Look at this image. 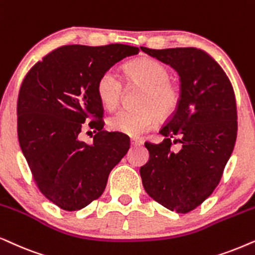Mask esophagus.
Listing matches in <instances>:
<instances>
[{"mask_svg": "<svg viewBox=\"0 0 255 255\" xmlns=\"http://www.w3.org/2000/svg\"><path fill=\"white\" fill-rule=\"evenodd\" d=\"M130 144L133 145V147H136V145L143 144V141H142V140H137V138H131V140H130Z\"/></svg>", "mask_w": 255, "mask_h": 255, "instance_id": "34e87169", "label": "esophagus"}]
</instances>
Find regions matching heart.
<instances>
[{
	"mask_svg": "<svg viewBox=\"0 0 255 255\" xmlns=\"http://www.w3.org/2000/svg\"><path fill=\"white\" fill-rule=\"evenodd\" d=\"M125 80L128 85L142 87L136 100L137 108L121 110L108 118L110 129L128 136L137 137L150 130L157 119L165 120L177 110L181 94L178 87L170 81V71L158 60L149 57L135 59L124 67ZM97 94L108 111L120 104L124 85L117 72L107 70L97 81Z\"/></svg>",
	"mask_w": 255,
	"mask_h": 255,
	"instance_id": "obj_1",
	"label": "heart"
}]
</instances>
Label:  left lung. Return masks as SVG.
<instances>
[{
  "instance_id": "1",
  "label": "left lung",
  "mask_w": 255,
  "mask_h": 255,
  "mask_svg": "<svg viewBox=\"0 0 255 255\" xmlns=\"http://www.w3.org/2000/svg\"><path fill=\"white\" fill-rule=\"evenodd\" d=\"M141 50L179 74L181 100L159 130L161 143L145 142L149 161L140 169L145 192L171 211L195 210L215 191L237 140L238 114L232 84L204 50ZM179 143L178 149L172 144Z\"/></svg>"
}]
</instances>
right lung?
<instances>
[{
	"instance_id": "add662e5",
	"label": "right lung",
	"mask_w": 255,
	"mask_h": 255,
	"mask_svg": "<svg viewBox=\"0 0 255 255\" xmlns=\"http://www.w3.org/2000/svg\"><path fill=\"white\" fill-rule=\"evenodd\" d=\"M137 47L63 45L26 73L17 99V134L33 182L49 201L78 211L99 198L108 175L129 149V137L103 130L104 107L97 81ZM95 129L91 144L80 140L83 122Z\"/></svg>"
}]
</instances>
